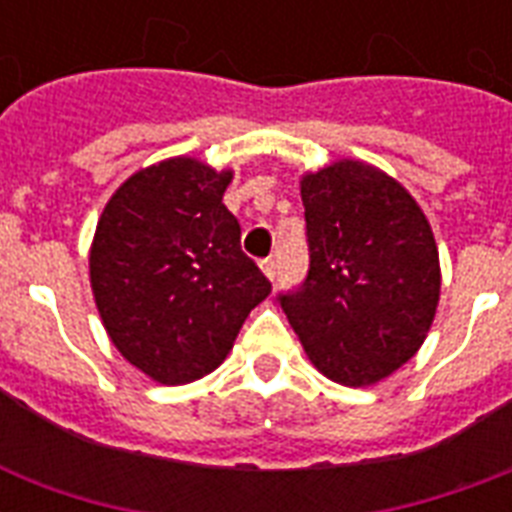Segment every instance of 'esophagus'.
I'll return each instance as SVG.
<instances>
[{"mask_svg":"<svg viewBox=\"0 0 512 512\" xmlns=\"http://www.w3.org/2000/svg\"><path fill=\"white\" fill-rule=\"evenodd\" d=\"M260 268H263V273L268 276V279H276V260H271V257H265L263 263H260Z\"/></svg>","mask_w":512,"mask_h":512,"instance_id":"34e87169","label":"esophagus"}]
</instances>
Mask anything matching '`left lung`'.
<instances>
[{
	"label": "left lung",
	"mask_w": 512,
	"mask_h": 512,
	"mask_svg": "<svg viewBox=\"0 0 512 512\" xmlns=\"http://www.w3.org/2000/svg\"><path fill=\"white\" fill-rule=\"evenodd\" d=\"M300 196L311 268L279 303L324 377L374 385L420 350L436 316L428 217L398 180L353 159L305 172Z\"/></svg>",
	"instance_id": "obj_1"
}]
</instances>
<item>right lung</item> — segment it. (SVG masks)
<instances>
[{"label":"right lung","instance_id":"add662e5","mask_svg":"<svg viewBox=\"0 0 512 512\" xmlns=\"http://www.w3.org/2000/svg\"><path fill=\"white\" fill-rule=\"evenodd\" d=\"M231 170L175 156L127 177L90 247V284L108 337L162 385L215 372L271 281L241 252L223 204Z\"/></svg>","mask_w":512,"mask_h":512}]
</instances>
